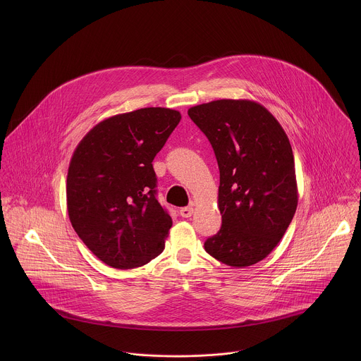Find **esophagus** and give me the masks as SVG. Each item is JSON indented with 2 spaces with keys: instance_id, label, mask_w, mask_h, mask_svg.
<instances>
[{
  "instance_id": "34e87169",
  "label": "esophagus",
  "mask_w": 361,
  "mask_h": 361,
  "mask_svg": "<svg viewBox=\"0 0 361 361\" xmlns=\"http://www.w3.org/2000/svg\"><path fill=\"white\" fill-rule=\"evenodd\" d=\"M193 212H195V208L193 207H183V208H180V211H179V214L183 216V218H189V216H192L193 215Z\"/></svg>"
}]
</instances>
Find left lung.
Returning a JSON list of instances; mask_svg holds the SVG:
<instances>
[{
  "instance_id": "obj_1",
  "label": "left lung",
  "mask_w": 361,
  "mask_h": 361,
  "mask_svg": "<svg viewBox=\"0 0 361 361\" xmlns=\"http://www.w3.org/2000/svg\"><path fill=\"white\" fill-rule=\"evenodd\" d=\"M188 114L209 140L219 168L222 226L204 249L226 265H253L276 247L296 212L290 142L275 116L252 100H216Z\"/></svg>"
}]
</instances>
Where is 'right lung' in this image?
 Listing matches in <instances>:
<instances>
[{"label":"right lung","mask_w":361,"mask_h":361,"mask_svg":"<svg viewBox=\"0 0 361 361\" xmlns=\"http://www.w3.org/2000/svg\"><path fill=\"white\" fill-rule=\"evenodd\" d=\"M180 112L150 106L99 122L68 168L66 206L73 229L96 257L118 269L159 256L172 218L155 199L153 159Z\"/></svg>","instance_id":"add662e5"}]
</instances>
